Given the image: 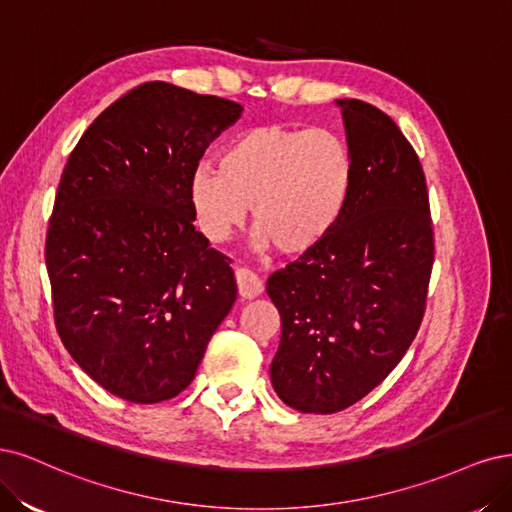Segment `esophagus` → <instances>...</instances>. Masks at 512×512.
<instances>
[{"instance_id":"1","label":"esophagus","mask_w":512,"mask_h":512,"mask_svg":"<svg viewBox=\"0 0 512 512\" xmlns=\"http://www.w3.org/2000/svg\"><path fill=\"white\" fill-rule=\"evenodd\" d=\"M236 283H238V293L242 300H253L263 291L259 276L249 268H236Z\"/></svg>"}]
</instances>
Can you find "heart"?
<instances>
[{"label":"heart","mask_w":512,"mask_h":512,"mask_svg":"<svg viewBox=\"0 0 512 512\" xmlns=\"http://www.w3.org/2000/svg\"><path fill=\"white\" fill-rule=\"evenodd\" d=\"M355 193V153L334 129L259 125L229 142L219 170L200 166L189 180V206L202 236L232 238L253 208L259 244L300 257L332 236Z\"/></svg>","instance_id":"b5f03b06"}]
</instances>
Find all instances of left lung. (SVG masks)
<instances>
[{"mask_svg":"<svg viewBox=\"0 0 512 512\" xmlns=\"http://www.w3.org/2000/svg\"><path fill=\"white\" fill-rule=\"evenodd\" d=\"M355 153L344 221L315 251L268 278L280 315L274 391L332 415L368 395L415 340L434 266V229L415 148L383 110L338 100Z\"/></svg>","mask_w":512,"mask_h":512,"instance_id":"1","label":"left lung"}]
</instances>
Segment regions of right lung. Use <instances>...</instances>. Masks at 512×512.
Returning a JSON list of instances; mask_svg holds the SVG:
<instances>
[{"mask_svg": "<svg viewBox=\"0 0 512 512\" xmlns=\"http://www.w3.org/2000/svg\"><path fill=\"white\" fill-rule=\"evenodd\" d=\"M242 106L170 82L110 104L65 163L46 234L59 338L136 404L189 387L236 302L229 257L195 232L189 180Z\"/></svg>", "mask_w": 512, "mask_h": 512, "instance_id": "1", "label": "right lung"}]
</instances>
